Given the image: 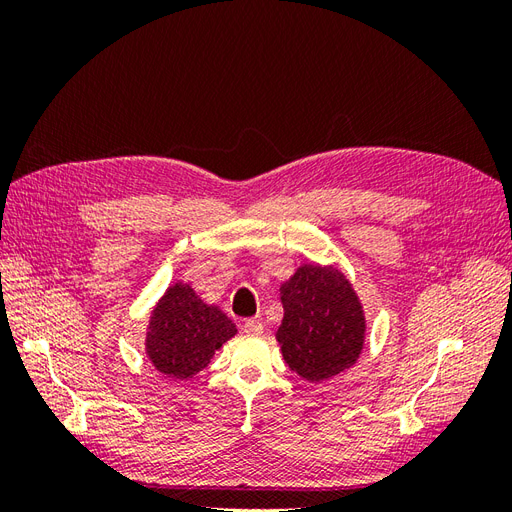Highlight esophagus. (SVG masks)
<instances>
[{
  "mask_svg": "<svg viewBox=\"0 0 512 512\" xmlns=\"http://www.w3.org/2000/svg\"><path fill=\"white\" fill-rule=\"evenodd\" d=\"M262 322L260 320H254V318H247L245 322H243V331L247 333V335H260L262 333Z\"/></svg>",
  "mask_w": 512,
  "mask_h": 512,
  "instance_id": "34e87169",
  "label": "esophagus"
}]
</instances>
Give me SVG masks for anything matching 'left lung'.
I'll list each match as a JSON object with an SVG mask.
<instances>
[{
    "instance_id": "1",
    "label": "left lung",
    "mask_w": 512,
    "mask_h": 512,
    "mask_svg": "<svg viewBox=\"0 0 512 512\" xmlns=\"http://www.w3.org/2000/svg\"><path fill=\"white\" fill-rule=\"evenodd\" d=\"M284 320L277 329L284 361L309 382L327 380L356 363L365 318L346 277L305 265L282 286Z\"/></svg>"
}]
</instances>
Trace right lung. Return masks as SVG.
<instances>
[{
	"label": "right lung",
	"instance_id": "right-lung-1",
	"mask_svg": "<svg viewBox=\"0 0 512 512\" xmlns=\"http://www.w3.org/2000/svg\"><path fill=\"white\" fill-rule=\"evenodd\" d=\"M237 333L222 309L203 303L185 284H173L149 320L147 354L160 374L168 378H192L205 369L215 350Z\"/></svg>",
	"mask_w": 512,
	"mask_h": 512
}]
</instances>
